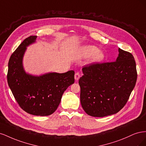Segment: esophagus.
<instances>
[{
  "label": "esophagus",
  "instance_id": "1",
  "mask_svg": "<svg viewBox=\"0 0 146 146\" xmlns=\"http://www.w3.org/2000/svg\"><path fill=\"white\" fill-rule=\"evenodd\" d=\"M80 74H79V72H76V74H75V76H74V78H75V80H76V81L78 80L79 78H80Z\"/></svg>",
  "mask_w": 146,
  "mask_h": 146
}]
</instances>
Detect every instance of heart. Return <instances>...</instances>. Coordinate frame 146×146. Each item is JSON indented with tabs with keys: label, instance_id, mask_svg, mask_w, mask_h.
Returning a JSON list of instances; mask_svg holds the SVG:
<instances>
[{
	"label": "heart",
	"instance_id": "1",
	"mask_svg": "<svg viewBox=\"0 0 146 146\" xmlns=\"http://www.w3.org/2000/svg\"><path fill=\"white\" fill-rule=\"evenodd\" d=\"M80 52L81 55L85 58L92 56L90 60L91 63H99L105 58L104 52L99 50V48L94 46H83L80 48Z\"/></svg>",
	"mask_w": 146,
	"mask_h": 146
}]
</instances>
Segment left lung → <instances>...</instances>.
<instances>
[{"instance_id": "1", "label": "left lung", "mask_w": 146, "mask_h": 146, "mask_svg": "<svg viewBox=\"0 0 146 146\" xmlns=\"http://www.w3.org/2000/svg\"><path fill=\"white\" fill-rule=\"evenodd\" d=\"M116 61L83 68L78 81L80 102L88 115L104 117L124 107L137 80L136 63L130 52L118 48Z\"/></svg>"}]
</instances>
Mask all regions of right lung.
Segmentation results:
<instances>
[{
    "mask_svg": "<svg viewBox=\"0 0 146 146\" xmlns=\"http://www.w3.org/2000/svg\"><path fill=\"white\" fill-rule=\"evenodd\" d=\"M36 36L25 39L13 53L8 62L7 81L21 108L35 116H44L54 113L63 94L74 83V71L48 72L34 76L25 72L23 58L27 47L36 42Z\"/></svg>",
    "mask_w": 146,
    "mask_h": 146,
    "instance_id": "obj_1",
    "label": "right lung"
}]
</instances>
